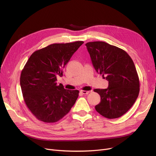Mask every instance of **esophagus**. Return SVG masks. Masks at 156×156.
<instances>
[{
  "label": "esophagus",
  "instance_id": "34e87169",
  "mask_svg": "<svg viewBox=\"0 0 156 156\" xmlns=\"http://www.w3.org/2000/svg\"><path fill=\"white\" fill-rule=\"evenodd\" d=\"M80 92L82 94H88L90 93V91H85V90H81Z\"/></svg>",
  "mask_w": 156,
  "mask_h": 156
}]
</instances>
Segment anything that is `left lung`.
Listing matches in <instances>:
<instances>
[{"mask_svg": "<svg viewBox=\"0 0 156 156\" xmlns=\"http://www.w3.org/2000/svg\"><path fill=\"white\" fill-rule=\"evenodd\" d=\"M85 45L95 69L109 81L108 88L94 90L101 96L95 110L105 118H119L132 107L140 91L133 61L122 49L104 42Z\"/></svg>", "mask_w": 156, "mask_h": 156, "instance_id": "obj_1", "label": "left lung"}]
</instances>
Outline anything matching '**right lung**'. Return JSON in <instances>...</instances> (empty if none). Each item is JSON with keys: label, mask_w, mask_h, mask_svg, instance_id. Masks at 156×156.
I'll return each instance as SVG.
<instances>
[{"label": "right lung", "mask_w": 156, "mask_h": 156, "mask_svg": "<svg viewBox=\"0 0 156 156\" xmlns=\"http://www.w3.org/2000/svg\"><path fill=\"white\" fill-rule=\"evenodd\" d=\"M83 41L54 44L33 53L21 71L20 85L28 108L38 120L55 122L69 112L78 97L57 83L64 68Z\"/></svg>", "instance_id": "1"}]
</instances>
